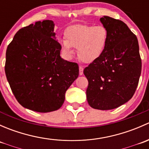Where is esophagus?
I'll list each match as a JSON object with an SVG mask.
<instances>
[{
  "label": "esophagus",
  "instance_id": "34e87169",
  "mask_svg": "<svg viewBox=\"0 0 149 149\" xmlns=\"http://www.w3.org/2000/svg\"><path fill=\"white\" fill-rule=\"evenodd\" d=\"M83 73H84V68L82 67L81 65H80L79 66V75L81 76V75H83Z\"/></svg>",
  "mask_w": 149,
  "mask_h": 149
}]
</instances>
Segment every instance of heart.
I'll return each instance as SVG.
<instances>
[{
  "label": "heart",
  "instance_id": "obj_1",
  "mask_svg": "<svg viewBox=\"0 0 149 149\" xmlns=\"http://www.w3.org/2000/svg\"><path fill=\"white\" fill-rule=\"evenodd\" d=\"M109 33L103 25L76 24L66 30L65 39H61V47L67 58L73 55V48L84 63H89L98 59L106 49Z\"/></svg>",
  "mask_w": 149,
  "mask_h": 149
}]
</instances>
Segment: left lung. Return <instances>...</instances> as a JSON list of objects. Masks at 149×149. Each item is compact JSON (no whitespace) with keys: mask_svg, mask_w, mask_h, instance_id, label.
I'll use <instances>...</instances> for the list:
<instances>
[{"mask_svg":"<svg viewBox=\"0 0 149 149\" xmlns=\"http://www.w3.org/2000/svg\"><path fill=\"white\" fill-rule=\"evenodd\" d=\"M100 22L109 33L106 49L84 73L88 81V104L109 110L133 97L141 73V59L137 37L124 22L107 16Z\"/></svg>","mask_w":149,"mask_h":149,"instance_id":"obj_1","label":"left lung"}]
</instances>
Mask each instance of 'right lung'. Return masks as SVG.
Instances as JSON below:
<instances>
[{
	"mask_svg": "<svg viewBox=\"0 0 149 149\" xmlns=\"http://www.w3.org/2000/svg\"><path fill=\"white\" fill-rule=\"evenodd\" d=\"M54 26L45 20L22 28L6 53V76L13 95L24 107L38 112L60 109L79 74L76 63L61 58Z\"/></svg>",
	"mask_w": 149,
	"mask_h": 149,
	"instance_id": "add662e5",
	"label": "right lung"
}]
</instances>
